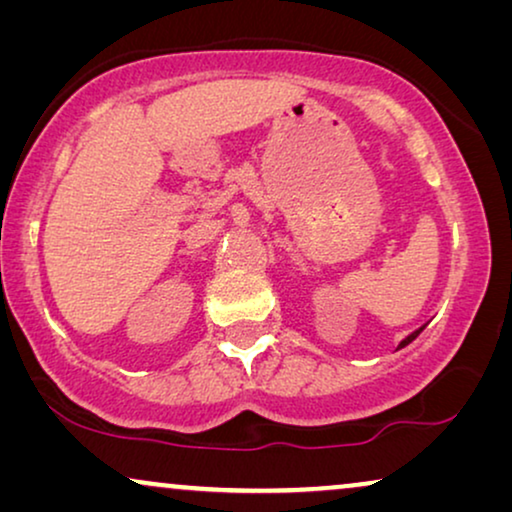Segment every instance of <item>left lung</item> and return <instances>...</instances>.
I'll use <instances>...</instances> for the list:
<instances>
[{
    "instance_id": "obj_1",
    "label": "left lung",
    "mask_w": 512,
    "mask_h": 512,
    "mask_svg": "<svg viewBox=\"0 0 512 512\" xmlns=\"http://www.w3.org/2000/svg\"><path fill=\"white\" fill-rule=\"evenodd\" d=\"M422 331H424V326H422V328H417V331H415V333H410V335H408V338H405V340H403V342H401V345H398V347H405V345H410V342H412V340H415V338H417V335H419V333H422Z\"/></svg>"
}]
</instances>
